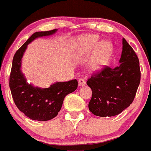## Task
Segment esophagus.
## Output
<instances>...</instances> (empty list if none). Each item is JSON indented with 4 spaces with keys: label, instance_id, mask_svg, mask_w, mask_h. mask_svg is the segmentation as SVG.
I'll use <instances>...</instances> for the list:
<instances>
[{
    "label": "esophagus",
    "instance_id": "34e87169",
    "mask_svg": "<svg viewBox=\"0 0 151 151\" xmlns=\"http://www.w3.org/2000/svg\"><path fill=\"white\" fill-rule=\"evenodd\" d=\"M86 84V81L83 78H80L78 80V85L80 86H83Z\"/></svg>",
    "mask_w": 151,
    "mask_h": 151
}]
</instances>
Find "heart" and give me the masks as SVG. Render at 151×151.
Listing matches in <instances>:
<instances>
[{
	"instance_id": "b5f03b06",
	"label": "heart",
	"mask_w": 151,
	"mask_h": 151,
	"mask_svg": "<svg viewBox=\"0 0 151 151\" xmlns=\"http://www.w3.org/2000/svg\"><path fill=\"white\" fill-rule=\"evenodd\" d=\"M99 37L94 35H88L82 37L80 41L81 49L82 52L88 53L98 44ZM113 46L108 41L99 43L96 49L90 62V68L93 70H98L103 68L111 57Z\"/></svg>"
}]
</instances>
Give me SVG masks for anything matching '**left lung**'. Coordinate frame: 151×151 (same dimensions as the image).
<instances>
[{
  "mask_svg": "<svg viewBox=\"0 0 151 151\" xmlns=\"http://www.w3.org/2000/svg\"><path fill=\"white\" fill-rule=\"evenodd\" d=\"M120 65L115 68L105 66L94 73L86 83L92 91L89 110L100 117L121 113L132 103L140 83L139 59L134 49L123 38Z\"/></svg>",
  "mask_w": 151,
  "mask_h": 151,
  "instance_id": "8db88e82",
  "label": "left lung"
}]
</instances>
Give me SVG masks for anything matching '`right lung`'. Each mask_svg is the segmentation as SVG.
Here are the masks:
<instances>
[{"instance_id": "right-lung-1", "label": "right lung", "mask_w": 151, "mask_h": 151, "mask_svg": "<svg viewBox=\"0 0 151 151\" xmlns=\"http://www.w3.org/2000/svg\"><path fill=\"white\" fill-rule=\"evenodd\" d=\"M57 29L32 34L17 51L12 61L9 77V87L12 98L18 109L32 120L49 121L57 116L65 96L73 92L78 87L76 79L57 82L50 87L41 88L28 84L20 70L22 58L28 43L35 38L54 34Z\"/></svg>"}]
</instances>
